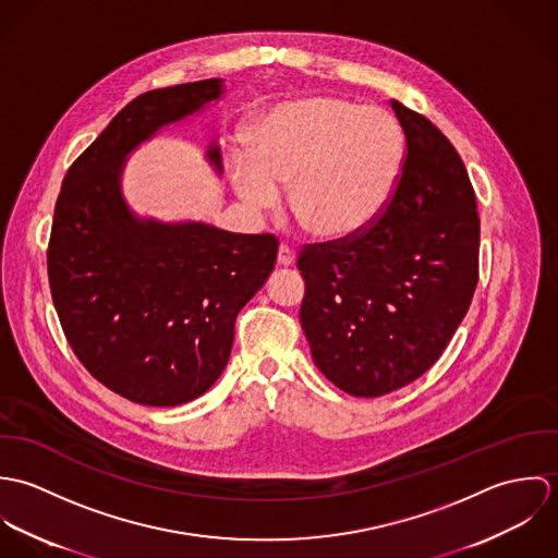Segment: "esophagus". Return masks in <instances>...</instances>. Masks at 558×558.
Listing matches in <instances>:
<instances>
[{"label":"esophagus","instance_id":"esophagus-1","mask_svg":"<svg viewBox=\"0 0 558 558\" xmlns=\"http://www.w3.org/2000/svg\"><path fill=\"white\" fill-rule=\"evenodd\" d=\"M294 259H296V251L292 246H288V244H279L277 264L279 266H290V264H294Z\"/></svg>","mask_w":558,"mask_h":558}]
</instances>
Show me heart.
Listing matches in <instances>:
<instances>
[{
	"mask_svg": "<svg viewBox=\"0 0 558 558\" xmlns=\"http://www.w3.org/2000/svg\"><path fill=\"white\" fill-rule=\"evenodd\" d=\"M251 160L236 159L240 197L270 208L290 186V213L312 236H359L389 206L403 165V135L380 107L305 96L275 107L255 133Z\"/></svg>",
	"mask_w": 558,
	"mask_h": 558,
	"instance_id": "heart-1",
	"label": "heart"
}]
</instances>
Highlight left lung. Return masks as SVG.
<instances>
[{"label":"left lung","instance_id":"obj_1","mask_svg":"<svg viewBox=\"0 0 558 558\" xmlns=\"http://www.w3.org/2000/svg\"><path fill=\"white\" fill-rule=\"evenodd\" d=\"M405 153L398 189L359 236L303 244L301 326L319 372L354 398L414 383L445 352L478 281L475 189L453 144L391 100Z\"/></svg>","mask_w":558,"mask_h":558}]
</instances>
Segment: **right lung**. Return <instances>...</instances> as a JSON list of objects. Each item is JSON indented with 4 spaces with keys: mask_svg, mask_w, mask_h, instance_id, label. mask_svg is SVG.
<instances>
[{
    "mask_svg": "<svg viewBox=\"0 0 558 558\" xmlns=\"http://www.w3.org/2000/svg\"><path fill=\"white\" fill-rule=\"evenodd\" d=\"M219 96V80L137 96L69 167L56 202L47 270L62 330L100 385L142 405H180L217 383L240 310L275 268L272 234L140 221L120 195L124 157ZM208 159L221 169L219 148Z\"/></svg>",
    "mask_w": 558,
    "mask_h": 558,
    "instance_id": "add662e5",
    "label": "right lung"
}]
</instances>
